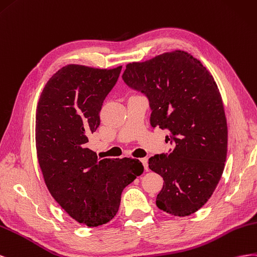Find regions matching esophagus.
I'll return each mask as SVG.
<instances>
[{"instance_id":"obj_1","label":"esophagus","mask_w":257,"mask_h":257,"mask_svg":"<svg viewBox=\"0 0 257 257\" xmlns=\"http://www.w3.org/2000/svg\"><path fill=\"white\" fill-rule=\"evenodd\" d=\"M140 160H141L142 165L144 166V169H145L146 171H149V163H148V158L144 157V158H141Z\"/></svg>"}]
</instances>
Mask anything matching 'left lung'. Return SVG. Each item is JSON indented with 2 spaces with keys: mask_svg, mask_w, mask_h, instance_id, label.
<instances>
[{
  "mask_svg": "<svg viewBox=\"0 0 257 257\" xmlns=\"http://www.w3.org/2000/svg\"><path fill=\"white\" fill-rule=\"evenodd\" d=\"M123 82L149 99L152 127L167 129L169 153L149 159L164 179L157 207L174 216L199 210L221 180L227 122L221 93L202 63L183 50L126 65Z\"/></svg>",
  "mask_w": 257,
  "mask_h": 257,
  "instance_id": "1",
  "label": "left lung"
}]
</instances>
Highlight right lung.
I'll list each match as a JSON object with an SVG mask.
<instances>
[{"instance_id":"obj_1","label":"right lung","mask_w":257,"mask_h":257,"mask_svg":"<svg viewBox=\"0 0 257 257\" xmlns=\"http://www.w3.org/2000/svg\"><path fill=\"white\" fill-rule=\"evenodd\" d=\"M121 68L65 65L49 78L36 108V153L45 184L71 217L89 227L111 221L123 188L144 170L140 160L99 159L88 146Z\"/></svg>"}]
</instances>
